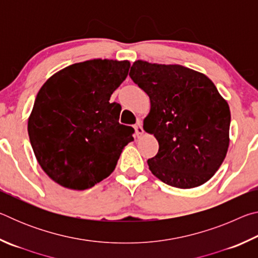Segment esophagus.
<instances>
[{
    "mask_svg": "<svg viewBox=\"0 0 258 258\" xmlns=\"http://www.w3.org/2000/svg\"><path fill=\"white\" fill-rule=\"evenodd\" d=\"M134 128H135V133H137L138 137H141V135L143 134V132H145V131H143V127H142L141 120H138L137 121V124L134 125Z\"/></svg>",
    "mask_w": 258,
    "mask_h": 258,
    "instance_id": "obj_1",
    "label": "esophagus"
}]
</instances>
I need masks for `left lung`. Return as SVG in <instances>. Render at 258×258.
Segmentation results:
<instances>
[{
	"label": "left lung",
	"mask_w": 258,
	"mask_h": 258,
	"mask_svg": "<svg viewBox=\"0 0 258 258\" xmlns=\"http://www.w3.org/2000/svg\"><path fill=\"white\" fill-rule=\"evenodd\" d=\"M130 77L150 98L143 128L159 143L148 159L166 184L190 189L204 184L223 163L229 148L228 102L204 74L180 64L138 60Z\"/></svg>",
	"instance_id": "left-lung-1"
}]
</instances>
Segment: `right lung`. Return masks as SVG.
<instances>
[{"instance_id": "add662e5", "label": "right lung", "mask_w": 258, "mask_h": 258, "mask_svg": "<svg viewBox=\"0 0 258 258\" xmlns=\"http://www.w3.org/2000/svg\"><path fill=\"white\" fill-rule=\"evenodd\" d=\"M130 66L107 59L74 63L38 91L28 135L38 164L58 184L92 187L110 175L134 140V128L119 124V104L109 102Z\"/></svg>"}]
</instances>
